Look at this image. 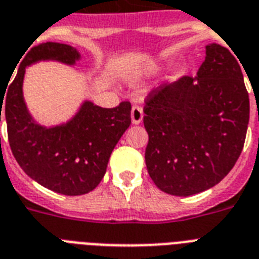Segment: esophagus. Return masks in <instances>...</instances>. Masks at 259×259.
Masks as SVG:
<instances>
[{
  "instance_id": "34e87169",
  "label": "esophagus",
  "mask_w": 259,
  "mask_h": 259,
  "mask_svg": "<svg viewBox=\"0 0 259 259\" xmlns=\"http://www.w3.org/2000/svg\"><path fill=\"white\" fill-rule=\"evenodd\" d=\"M130 117H132V123L133 125H140L142 122V118H144V110H142L141 106H133Z\"/></svg>"
}]
</instances>
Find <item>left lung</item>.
<instances>
[{
    "instance_id": "8db88e82",
    "label": "left lung",
    "mask_w": 259,
    "mask_h": 259,
    "mask_svg": "<svg viewBox=\"0 0 259 259\" xmlns=\"http://www.w3.org/2000/svg\"><path fill=\"white\" fill-rule=\"evenodd\" d=\"M144 113L145 162L154 184L175 196L212 188L241 156L249 125L239 63L225 47L205 46L196 76L153 90Z\"/></svg>"
}]
</instances>
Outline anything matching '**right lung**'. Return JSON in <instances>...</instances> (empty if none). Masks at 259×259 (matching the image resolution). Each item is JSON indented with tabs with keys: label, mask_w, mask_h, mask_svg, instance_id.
<instances>
[{
	"label": "right lung",
	"mask_w": 259,
	"mask_h": 259,
	"mask_svg": "<svg viewBox=\"0 0 259 259\" xmlns=\"http://www.w3.org/2000/svg\"><path fill=\"white\" fill-rule=\"evenodd\" d=\"M80 59L79 51L67 44L48 41L33 47L18 67L6 94H0V122L5 101L2 114L18 165L32 180L67 196L89 193L101 183L111 152L132 123L129 102L103 109L89 99L82 102L68 121L59 125L44 126L34 119L22 91L26 67L38 62L72 67Z\"/></svg>",
	"instance_id": "add662e5"
}]
</instances>
